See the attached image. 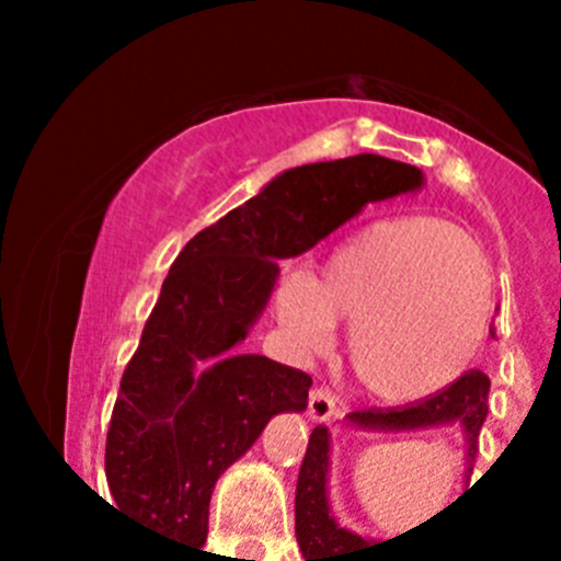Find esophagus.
I'll return each instance as SVG.
<instances>
[{
	"instance_id": "obj_1",
	"label": "esophagus",
	"mask_w": 561,
	"mask_h": 561,
	"mask_svg": "<svg viewBox=\"0 0 561 561\" xmlns=\"http://www.w3.org/2000/svg\"><path fill=\"white\" fill-rule=\"evenodd\" d=\"M336 415V399L325 388L311 390L309 396V419L311 421H331Z\"/></svg>"
}]
</instances>
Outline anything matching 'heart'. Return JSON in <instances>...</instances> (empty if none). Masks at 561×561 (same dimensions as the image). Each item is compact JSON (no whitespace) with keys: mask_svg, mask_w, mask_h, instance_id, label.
<instances>
[{"mask_svg":"<svg viewBox=\"0 0 561 561\" xmlns=\"http://www.w3.org/2000/svg\"><path fill=\"white\" fill-rule=\"evenodd\" d=\"M492 277L474 241L424 216L368 225L336 244L314 277L286 275L277 323L300 354H323L351 323L348 365L362 396L415 404L447 390L474 359Z\"/></svg>","mask_w":561,"mask_h":561,"instance_id":"b5f03b06","label":"heart"}]
</instances>
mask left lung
I'll list each match as a JSON object with an SVG mask.
<instances>
[{
	"instance_id": "obj_1",
	"label": "left lung",
	"mask_w": 561,
	"mask_h": 561,
	"mask_svg": "<svg viewBox=\"0 0 561 561\" xmlns=\"http://www.w3.org/2000/svg\"><path fill=\"white\" fill-rule=\"evenodd\" d=\"M489 413V376L480 370L460 376L438 396L410 404L401 410H356L345 415L351 427L365 433H424V430L458 427L463 433V478L472 474L474 455H478V435ZM331 474V433L329 427H314L306 449L300 478L295 494V537L306 561H370L368 553L379 545H388L399 537L381 539L362 537V534L342 528L331 514L329 503ZM413 531V528H410Z\"/></svg>"
}]
</instances>
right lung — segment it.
<instances>
[{
  "label": "right lung",
  "mask_w": 561,
  "mask_h": 561,
  "mask_svg": "<svg viewBox=\"0 0 561 561\" xmlns=\"http://www.w3.org/2000/svg\"><path fill=\"white\" fill-rule=\"evenodd\" d=\"M424 187L408 162L356 153L289 168L193 236L176 255L106 435L117 508L153 531L205 545L216 480L280 413H304L311 376L238 345L261 320L277 261L297 257L374 202Z\"/></svg>",
  "instance_id": "obj_1"
}]
</instances>
